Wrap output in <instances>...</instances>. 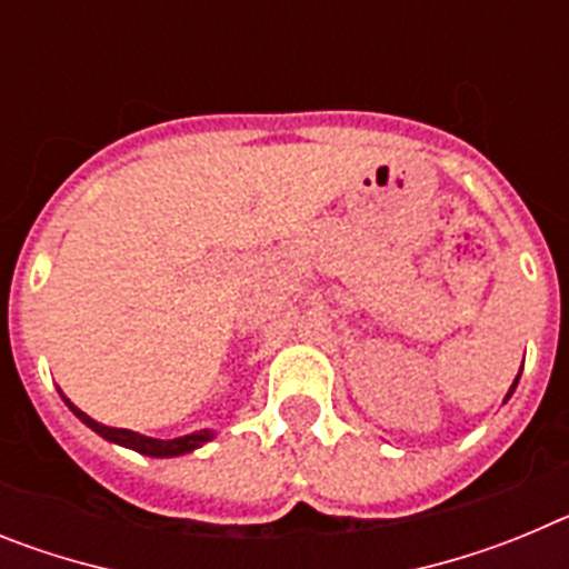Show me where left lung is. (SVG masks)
<instances>
[{"label": "left lung", "instance_id": "1", "mask_svg": "<svg viewBox=\"0 0 569 569\" xmlns=\"http://www.w3.org/2000/svg\"><path fill=\"white\" fill-rule=\"evenodd\" d=\"M519 376H521V370H519ZM519 376H516V381H512V387H510V393H507V399H510L512 390H516V385H519Z\"/></svg>", "mask_w": 569, "mask_h": 569}]
</instances>
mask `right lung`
<instances>
[{"label": "right lung", "mask_w": 569, "mask_h": 569, "mask_svg": "<svg viewBox=\"0 0 569 569\" xmlns=\"http://www.w3.org/2000/svg\"><path fill=\"white\" fill-rule=\"evenodd\" d=\"M64 399V396H62ZM64 405L73 410V416H77L79 421H84V425L93 430V433H99L102 439L113 441V445H122V447H130V450H136V453H144V456H156V459H170V456H184L190 453V450H196V447L208 445L210 439H213V430H196V433L190 436H179V439H150V436H142V433H133V430H122V427H108V425H99V421L90 419L88 413H82L77 405L70 399H64Z\"/></svg>", "instance_id": "1"}]
</instances>
